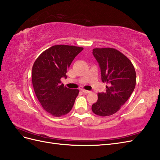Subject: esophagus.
Returning <instances> with one entry per match:
<instances>
[{"mask_svg": "<svg viewBox=\"0 0 160 160\" xmlns=\"http://www.w3.org/2000/svg\"><path fill=\"white\" fill-rule=\"evenodd\" d=\"M81 91H82V92H84V94H88V93L91 92V91H87V90H85V89H81Z\"/></svg>", "mask_w": 160, "mask_h": 160, "instance_id": "1", "label": "esophagus"}]
</instances>
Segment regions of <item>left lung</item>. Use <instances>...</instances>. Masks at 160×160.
<instances>
[{
  "instance_id": "1",
  "label": "left lung",
  "mask_w": 160,
  "mask_h": 160,
  "mask_svg": "<svg viewBox=\"0 0 160 160\" xmlns=\"http://www.w3.org/2000/svg\"><path fill=\"white\" fill-rule=\"evenodd\" d=\"M92 54L99 63L101 80L108 86L105 92L98 93L92 111L97 116H111L132 95L136 85V72L128 57L115 48H94Z\"/></svg>"
}]
</instances>
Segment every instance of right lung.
I'll list each match as a JSON object with an SVG mask.
<instances>
[{
	"label": "right lung",
	"mask_w": 160,
	"mask_h": 160,
	"mask_svg": "<svg viewBox=\"0 0 160 160\" xmlns=\"http://www.w3.org/2000/svg\"><path fill=\"white\" fill-rule=\"evenodd\" d=\"M82 47L55 45L39 55L32 67V84L36 97L45 111L61 117L71 111L79 91L61 83L68 69Z\"/></svg>",
	"instance_id": "1"
}]
</instances>
